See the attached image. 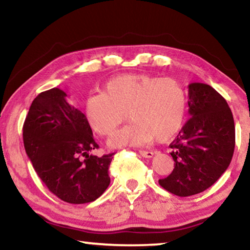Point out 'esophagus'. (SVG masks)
<instances>
[{
	"mask_svg": "<svg viewBox=\"0 0 250 250\" xmlns=\"http://www.w3.org/2000/svg\"><path fill=\"white\" fill-rule=\"evenodd\" d=\"M143 158H152V156L154 155V153L152 151H140L139 152Z\"/></svg>",
	"mask_w": 250,
	"mask_h": 250,
	"instance_id": "1",
	"label": "esophagus"
}]
</instances>
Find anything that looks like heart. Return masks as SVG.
Returning a JSON list of instances; mask_svg holds the SVG:
<instances>
[{
  "mask_svg": "<svg viewBox=\"0 0 250 250\" xmlns=\"http://www.w3.org/2000/svg\"><path fill=\"white\" fill-rule=\"evenodd\" d=\"M188 107L184 84L173 78L146 74L122 75L104 84L103 92L84 101V115L91 129L100 135H110L126 119L124 129L109 139L112 149L142 146L156 138L167 142L183 126Z\"/></svg>",
  "mask_w": 250,
  "mask_h": 250,
  "instance_id": "heart-1",
  "label": "heart"
}]
</instances>
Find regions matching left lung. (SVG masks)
Listing matches in <instances>:
<instances>
[{
  "label": "left lung",
  "instance_id": "1",
  "mask_svg": "<svg viewBox=\"0 0 250 250\" xmlns=\"http://www.w3.org/2000/svg\"><path fill=\"white\" fill-rule=\"evenodd\" d=\"M191 118L170 147L174 168L160 185L185 197L210 188L229 167L235 149L234 118L228 104L209 84H188Z\"/></svg>",
  "mask_w": 250,
  "mask_h": 250
}]
</instances>
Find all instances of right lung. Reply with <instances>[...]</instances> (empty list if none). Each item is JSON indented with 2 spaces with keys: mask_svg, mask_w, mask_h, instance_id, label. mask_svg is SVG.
I'll return each instance as SVG.
<instances>
[{
  "mask_svg": "<svg viewBox=\"0 0 250 250\" xmlns=\"http://www.w3.org/2000/svg\"><path fill=\"white\" fill-rule=\"evenodd\" d=\"M25 151L48 189L70 204L94 202L110 184L115 153L97 156L98 149L87 118L53 88L36 97L23 125Z\"/></svg>",
  "mask_w": 250,
  "mask_h": 250,
  "instance_id": "right-lung-1",
  "label": "right lung"
}]
</instances>
